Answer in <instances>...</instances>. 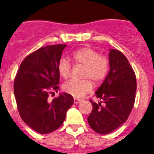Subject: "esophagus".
Listing matches in <instances>:
<instances>
[{
    "mask_svg": "<svg viewBox=\"0 0 154 154\" xmlns=\"http://www.w3.org/2000/svg\"><path fill=\"white\" fill-rule=\"evenodd\" d=\"M81 101H82V100H80V99H77V98L73 99V102H74V104H78V103H80Z\"/></svg>",
    "mask_w": 154,
    "mask_h": 154,
    "instance_id": "obj_1",
    "label": "esophagus"
}]
</instances>
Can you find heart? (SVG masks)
<instances>
[{"mask_svg":"<svg viewBox=\"0 0 154 154\" xmlns=\"http://www.w3.org/2000/svg\"><path fill=\"white\" fill-rule=\"evenodd\" d=\"M72 60L75 66L84 67L82 81H70L64 85L63 89L66 94L76 98H81L91 91V80L98 84L105 77L109 69V60L105 56L100 55L95 49L90 47H83L77 49L72 54ZM57 70L64 79L71 76L72 66L67 60L60 59L58 62Z\"/></svg>","mask_w":154,"mask_h":154,"instance_id":"b5f03b06","label":"heart"}]
</instances>
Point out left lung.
Instances as JSON below:
<instances>
[{"label": "left lung", "mask_w": 154, "mask_h": 154, "mask_svg": "<svg viewBox=\"0 0 154 154\" xmlns=\"http://www.w3.org/2000/svg\"><path fill=\"white\" fill-rule=\"evenodd\" d=\"M109 72L97 91V104L90 100L93 110L88 122L97 134H108L122 126L128 119L135 101L136 75L122 52L110 49ZM104 102L101 106V103Z\"/></svg>", "instance_id": "1"}]
</instances>
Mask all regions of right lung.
<instances>
[{
  "label": "right lung",
  "instance_id": "1",
  "mask_svg": "<svg viewBox=\"0 0 154 154\" xmlns=\"http://www.w3.org/2000/svg\"><path fill=\"white\" fill-rule=\"evenodd\" d=\"M66 45L42 47L23 60L13 84L18 112L23 122L37 133L49 134L63 124L73 97L63 93L49 101L57 91L60 74L57 65Z\"/></svg>",
  "mask_w": 154,
  "mask_h": 154
}]
</instances>
